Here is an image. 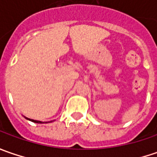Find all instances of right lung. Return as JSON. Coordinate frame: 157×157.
Segmentation results:
<instances>
[{
	"label": "right lung",
	"instance_id": "1",
	"mask_svg": "<svg viewBox=\"0 0 157 157\" xmlns=\"http://www.w3.org/2000/svg\"><path fill=\"white\" fill-rule=\"evenodd\" d=\"M28 120H29V121H33V122H36V123H42L41 121H36V120H31V119H29V118H27Z\"/></svg>",
	"mask_w": 157,
	"mask_h": 157
}]
</instances>
